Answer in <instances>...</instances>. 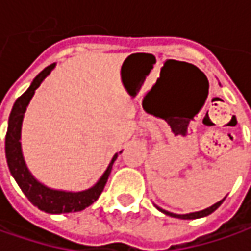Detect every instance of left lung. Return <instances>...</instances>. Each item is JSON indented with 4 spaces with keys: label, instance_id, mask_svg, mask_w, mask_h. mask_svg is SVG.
<instances>
[{
    "label": "left lung",
    "instance_id": "left-lung-1",
    "mask_svg": "<svg viewBox=\"0 0 251 251\" xmlns=\"http://www.w3.org/2000/svg\"><path fill=\"white\" fill-rule=\"evenodd\" d=\"M224 200H225V197L220 200L218 203L212 204L211 207H208V208H205V210H201V211H196V212H189V214H174V212H169L167 210H162L160 208L158 205H155L157 207V210H160L161 212H164L165 215H169V217H174V218H180V220H196V218H203V217H207V215H210L211 212H214L218 207H220L221 204L224 203Z\"/></svg>",
    "mask_w": 251,
    "mask_h": 251
}]
</instances>
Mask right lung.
I'll return each mask as SVG.
<instances>
[{"instance_id": "obj_1", "label": "right lung", "mask_w": 251, "mask_h": 251, "mask_svg": "<svg viewBox=\"0 0 251 251\" xmlns=\"http://www.w3.org/2000/svg\"><path fill=\"white\" fill-rule=\"evenodd\" d=\"M54 68H55V64H51L46 69H43L33 79L29 89L15 101L9 119H8V130L5 136V155H6V162H8V168L11 171V175L33 205H36L39 210L48 212V214H66V212L82 211L99 199L108 180L112 164L117 160L118 152L112 157L108 168L101 175L97 183L82 192H66V190L51 189L31 175L23 158L22 144H21L23 117H25V112L31 97L34 96L36 89L48 75L51 74ZM122 151H119V154Z\"/></svg>"}]
</instances>
